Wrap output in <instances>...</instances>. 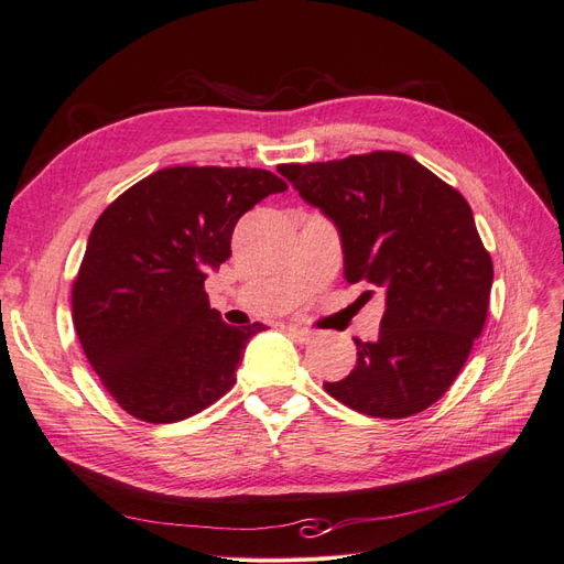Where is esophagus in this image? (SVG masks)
<instances>
[{"label": "esophagus", "mask_w": 564, "mask_h": 564, "mask_svg": "<svg viewBox=\"0 0 564 564\" xmlns=\"http://www.w3.org/2000/svg\"><path fill=\"white\" fill-rule=\"evenodd\" d=\"M286 332H289V336H292V338L301 340V344H311V340L315 338V334H313L311 329H305V327H301V324H289V327H286Z\"/></svg>", "instance_id": "34e87169"}]
</instances>
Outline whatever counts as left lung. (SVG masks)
<instances>
[{
  "mask_svg": "<svg viewBox=\"0 0 564 564\" xmlns=\"http://www.w3.org/2000/svg\"><path fill=\"white\" fill-rule=\"evenodd\" d=\"M278 172L338 230L344 275L386 292L377 340L324 383L377 419H404L445 395L482 334L494 265L464 195L402 152H369Z\"/></svg>",
  "mask_w": 564,
  "mask_h": 564,
  "instance_id": "8db88e82",
  "label": "left lung"
}]
</instances>
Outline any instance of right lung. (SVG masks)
Returning <instances> with one entry per match:
<instances>
[{"instance_id": "add662e5", "label": "right lung", "mask_w": 564, "mask_h": 564, "mask_svg": "<svg viewBox=\"0 0 564 564\" xmlns=\"http://www.w3.org/2000/svg\"><path fill=\"white\" fill-rule=\"evenodd\" d=\"M263 169L172 166L131 185L98 216L73 284L79 344L133 419L176 423L235 386L261 322L230 327L204 280L230 259L253 204L284 193Z\"/></svg>"}]
</instances>
